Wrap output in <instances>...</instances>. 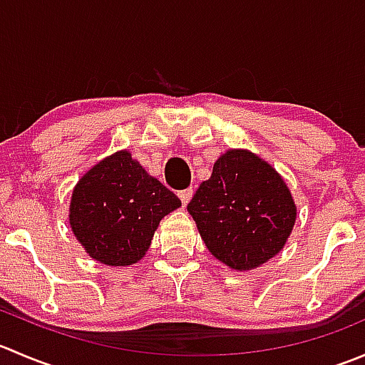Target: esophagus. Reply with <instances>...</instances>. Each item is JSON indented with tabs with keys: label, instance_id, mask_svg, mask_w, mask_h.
Instances as JSON below:
<instances>
[{
	"label": "esophagus",
	"instance_id": "34e87169",
	"mask_svg": "<svg viewBox=\"0 0 365 365\" xmlns=\"http://www.w3.org/2000/svg\"><path fill=\"white\" fill-rule=\"evenodd\" d=\"M178 197L182 200V205L185 206L187 203L190 201V197H192V189H185V190H180L178 192Z\"/></svg>",
	"mask_w": 365,
	"mask_h": 365
}]
</instances>
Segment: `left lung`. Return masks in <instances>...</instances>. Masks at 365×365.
I'll return each instance as SVG.
<instances>
[{
  "mask_svg": "<svg viewBox=\"0 0 365 365\" xmlns=\"http://www.w3.org/2000/svg\"><path fill=\"white\" fill-rule=\"evenodd\" d=\"M187 210L208 251L235 270H252L274 257L297 217L284 180L245 150L219 157Z\"/></svg>",
  "mask_w": 365,
  "mask_h": 365,
  "instance_id": "left-lung-1",
  "label": "left lung"
}]
</instances>
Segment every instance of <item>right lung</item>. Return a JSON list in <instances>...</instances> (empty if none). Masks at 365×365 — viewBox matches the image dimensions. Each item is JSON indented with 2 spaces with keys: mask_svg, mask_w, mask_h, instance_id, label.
<instances>
[{
  "mask_svg": "<svg viewBox=\"0 0 365 365\" xmlns=\"http://www.w3.org/2000/svg\"><path fill=\"white\" fill-rule=\"evenodd\" d=\"M178 206L182 201L130 153L116 152L76 185L70 226L93 259L125 267L145 256L160 219Z\"/></svg>",
  "mask_w": 365,
  "mask_h": 365,
  "instance_id": "add662e5",
  "label": "right lung"
}]
</instances>
